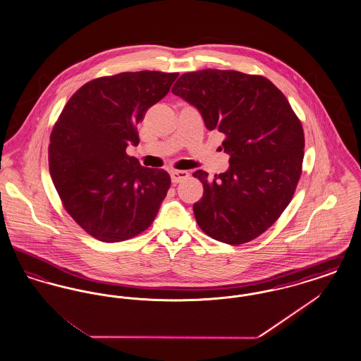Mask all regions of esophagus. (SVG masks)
Returning <instances> with one entry per match:
<instances>
[{
    "mask_svg": "<svg viewBox=\"0 0 361 361\" xmlns=\"http://www.w3.org/2000/svg\"><path fill=\"white\" fill-rule=\"evenodd\" d=\"M171 177H172L173 184H177L183 180H187L189 177V173L187 171H173L171 173Z\"/></svg>",
    "mask_w": 361,
    "mask_h": 361,
    "instance_id": "34e87169",
    "label": "esophagus"
}]
</instances>
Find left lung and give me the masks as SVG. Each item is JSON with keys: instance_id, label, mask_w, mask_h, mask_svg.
I'll use <instances>...</instances> for the list:
<instances>
[{"instance_id": "left-lung-1", "label": "left lung", "mask_w": 361, "mask_h": 361, "mask_svg": "<svg viewBox=\"0 0 361 361\" xmlns=\"http://www.w3.org/2000/svg\"><path fill=\"white\" fill-rule=\"evenodd\" d=\"M197 108L209 131L224 134L230 168L196 171L203 197L193 204L199 227L214 240L240 245L257 238L291 202L302 173L305 134L286 96L268 78L235 70L183 74L172 87Z\"/></svg>"}]
</instances>
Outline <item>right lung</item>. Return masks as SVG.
<instances>
[{
  "instance_id": "obj_1",
  "label": "right lung",
  "mask_w": 361,
  "mask_h": 361,
  "mask_svg": "<svg viewBox=\"0 0 361 361\" xmlns=\"http://www.w3.org/2000/svg\"><path fill=\"white\" fill-rule=\"evenodd\" d=\"M178 73L135 71L81 86L52 128L49 166L70 216L103 242L130 240L153 224L171 188L164 169L140 166L137 123L162 100Z\"/></svg>"
}]
</instances>
